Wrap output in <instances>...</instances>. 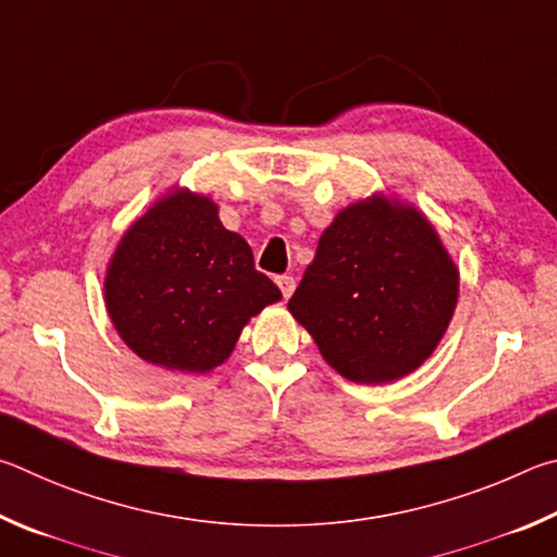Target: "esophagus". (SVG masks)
Masks as SVG:
<instances>
[{
    "label": "esophagus",
    "instance_id": "obj_1",
    "mask_svg": "<svg viewBox=\"0 0 557 557\" xmlns=\"http://www.w3.org/2000/svg\"><path fill=\"white\" fill-rule=\"evenodd\" d=\"M276 284L281 288V294H284V298L294 296V290H296V278L294 276H278Z\"/></svg>",
    "mask_w": 557,
    "mask_h": 557
}]
</instances>
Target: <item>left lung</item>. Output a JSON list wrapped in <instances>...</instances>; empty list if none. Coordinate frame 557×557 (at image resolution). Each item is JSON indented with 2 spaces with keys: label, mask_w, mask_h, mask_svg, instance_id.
<instances>
[{
  "label": "left lung",
  "mask_w": 557,
  "mask_h": 557,
  "mask_svg": "<svg viewBox=\"0 0 557 557\" xmlns=\"http://www.w3.org/2000/svg\"><path fill=\"white\" fill-rule=\"evenodd\" d=\"M457 288L460 273L425 214L372 195L337 212L288 310L335 372L388 384L433 355Z\"/></svg>",
  "instance_id": "left-lung-1"
}]
</instances>
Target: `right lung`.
I'll return each mask as SVG.
<instances>
[{
  "mask_svg": "<svg viewBox=\"0 0 557 557\" xmlns=\"http://www.w3.org/2000/svg\"><path fill=\"white\" fill-rule=\"evenodd\" d=\"M281 300L218 205L190 190L163 195L116 244L104 276L112 325L144 362L205 374L232 355L249 318Z\"/></svg>",
  "mask_w": 557,
  "mask_h": 557,
  "instance_id": "1",
  "label": "right lung"
}]
</instances>
